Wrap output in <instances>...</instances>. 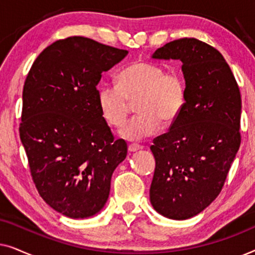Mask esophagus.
<instances>
[{
  "mask_svg": "<svg viewBox=\"0 0 255 255\" xmlns=\"http://www.w3.org/2000/svg\"><path fill=\"white\" fill-rule=\"evenodd\" d=\"M128 152L132 153V152H137L138 149H141V146H139L138 144H130L128 145Z\"/></svg>",
  "mask_w": 255,
  "mask_h": 255,
  "instance_id": "esophagus-1",
  "label": "esophagus"
}]
</instances>
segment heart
<instances>
[{
  "instance_id": "obj_1",
  "label": "heart",
  "mask_w": 255,
  "mask_h": 255,
  "mask_svg": "<svg viewBox=\"0 0 255 255\" xmlns=\"http://www.w3.org/2000/svg\"><path fill=\"white\" fill-rule=\"evenodd\" d=\"M135 101L139 115L121 128L127 140H140L155 133L163 123H172L182 113L187 87L179 72L165 71L148 62H133L117 75V83H106L97 92V103L103 120L120 128L127 120L130 103Z\"/></svg>"
}]
</instances>
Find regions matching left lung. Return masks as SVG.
<instances>
[{"mask_svg":"<svg viewBox=\"0 0 255 255\" xmlns=\"http://www.w3.org/2000/svg\"><path fill=\"white\" fill-rule=\"evenodd\" d=\"M152 59L182 62L187 99L169 131L151 146L149 200L160 215L184 221L209 207L224 186L242 140V97L224 57L203 41H170Z\"/></svg>","mask_w":255,"mask_h":255,"instance_id":"left-lung-1","label":"left lung"}]
</instances>
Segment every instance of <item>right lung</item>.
<instances>
[{"label":"right lung","instance_id":"add662e5","mask_svg":"<svg viewBox=\"0 0 255 255\" xmlns=\"http://www.w3.org/2000/svg\"><path fill=\"white\" fill-rule=\"evenodd\" d=\"M85 37H69L38 55L23 89L19 137L43 200L69 218L93 217L110 193L111 176L127 158L97 103L102 73L127 57Z\"/></svg>","mask_w":255,"mask_h":255}]
</instances>
